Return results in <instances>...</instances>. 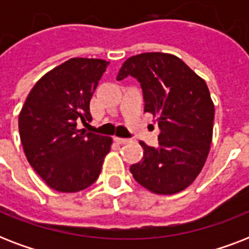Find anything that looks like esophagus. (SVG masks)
I'll list each match as a JSON object with an SVG mask.
<instances>
[{
	"mask_svg": "<svg viewBox=\"0 0 249 249\" xmlns=\"http://www.w3.org/2000/svg\"><path fill=\"white\" fill-rule=\"evenodd\" d=\"M113 140H115V142H117V143H125L126 142V138H121V137H113Z\"/></svg>",
	"mask_w": 249,
	"mask_h": 249,
	"instance_id": "obj_1",
	"label": "esophagus"
}]
</instances>
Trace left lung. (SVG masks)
Masks as SVG:
<instances>
[{"instance_id":"1","label":"left lung","mask_w":249,"mask_h":249,"mask_svg":"<svg viewBox=\"0 0 249 249\" xmlns=\"http://www.w3.org/2000/svg\"><path fill=\"white\" fill-rule=\"evenodd\" d=\"M141 84L144 111L158 116V147L140 142L143 158L130 166L140 185L170 195L185 190L204 166L212 142L214 106L208 86L179 58L143 53L123 64L116 80Z\"/></svg>"}]
</instances>
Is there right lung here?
<instances>
[{"instance_id":"right-lung-1","label":"right lung","mask_w":249,"mask_h":249,"mask_svg":"<svg viewBox=\"0 0 249 249\" xmlns=\"http://www.w3.org/2000/svg\"><path fill=\"white\" fill-rule=\"evenodd\" d=\"M108 62L72 58L33 86L19 115L23 150L36 173L60 193H77L97 181L112 140L79 130L91 120L90 99Z\"/></svg>"}]
</instances>
